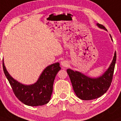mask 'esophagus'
<instances>
[{
	"label": "esophagus",
	"instance_id": "obj_1",
	"mask_svg": "<svg viewBox=\"0 0 121 121\" xmlns=\"http://www.w3.org/2000/svg\"><path fill=\"white\" fill-rule=\"evenodd\" d=\"M61 65L63 67H68V66L69 65V63L68 62V61L63 60L61 62Z\"/></svg>",
	"mask_w": 121,
	"mask_h": 121
}]
</instances>
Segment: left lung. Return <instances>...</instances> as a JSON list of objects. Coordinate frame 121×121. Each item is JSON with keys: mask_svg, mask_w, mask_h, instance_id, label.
<instances>
[{"mask_svg": "<svg viewBox=\"0 0 121 121\" xmlns=\"http://www.w3.org/2000/svg\"><path fill=\"white\" fill-rule=\"evenodd\" d=\"M99 28L107 31L104 26L97 23ZM110 37L112 39L111 35ZM117 59L116 51L108 69L98 78H90L78 71L67 69L73 90L78 97L83 100H91L97 98L107 92L110 86L114 74Z\"/></svg>", "mask_w": 121, "mask_h": 121, "instance_id": "left-lung-1", "label": "left lung"}]
</instances>
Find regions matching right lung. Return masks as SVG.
<instances>
[{
  "label": "right lung",
  "instance_id": "1",
  "mask_svg": "<svg viewBox=\"0 0 121 121\" xmlns=\"http://www.w3.org/2000/svg\"><path fill=\"white\" fill-rule=\"evenodd\" d=\"M3 68L15 95L23 104L32 107L45 105L49 101L55 78L61 69L58 62L48 66L42 71L35 83L26 85L11 76L5 67L3 60Z\"/></svg>",
  "mask_w": 121,
  "mask_h": 121
}]
</instances>
